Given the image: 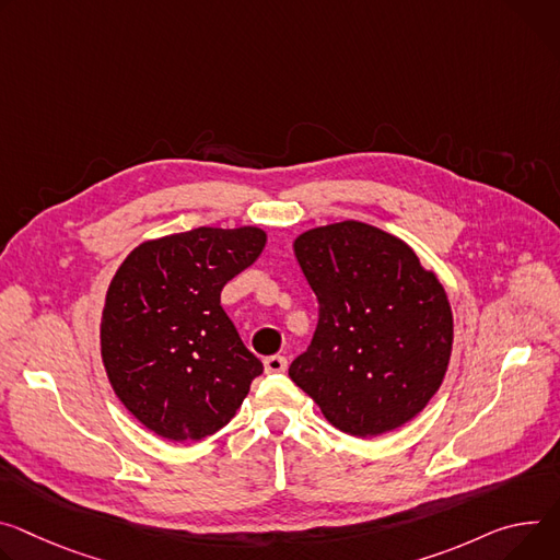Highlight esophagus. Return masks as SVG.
<instances>
[{
  "label": "esophagus",
  "instance_id": "obj_1",
  "mask_svg": "<svg viewBox=\"0 0 560 560\" xmlns=\"http://www.w3.org/2000/svg\"><path fill=\"white\" fill-rule=\"evenodd\" d=\"M264 366H266V373H283L288 369V360L283 354H270V358L264 360Z\"/></svg>",
  "mask_w": 560,
  "mask_h": 560
}]
</instances>
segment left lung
<instances>
[{"label": "left lung", "instance_id": "8db88e82", "mask_svg": "<svg viewBox=\"0 0 560 560\" xmlns=\"http://www.w3.org/2000/svg\"><path fill=\"white\" fill-rule=\"evenodd\" d=\"M319 324L290 380L343 433L375 438L413 420L438 393L451 360L446 292L413 247L360 221L294 238Z\"/></svg>", "mask_w": 560, "mask_h": 560}]
</instances>
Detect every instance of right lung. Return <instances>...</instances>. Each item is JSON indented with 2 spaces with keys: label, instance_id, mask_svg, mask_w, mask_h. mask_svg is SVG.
Returning a JSON list of instances; mask_svg holds the SVG:
<instances>
[{
  "label": "right lung",
  "instance_id": "add662e5",
  "mask_svg": "<svg viewBox=\"0 0 560 560\" xmlns=\"http://www.w3.org/2000/svg\"><path fill=\"white\" fill-rule=\"evenodd\" d=\"M261 228H196L144 241L116 270L100 352L125 409L185 442L223 429L264 364L241 341L221 290L259 259Z\"/></svg>",
  "mask_w": 560,
  "mask_h": 560
}]
</instances>
